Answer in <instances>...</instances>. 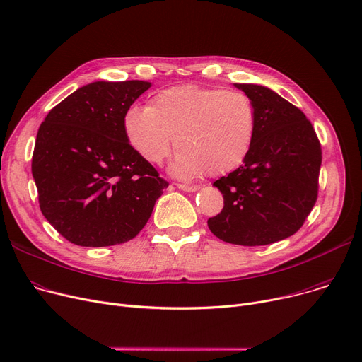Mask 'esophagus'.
<instances>
[{"instance_id": "34e87169", "label": "esophagus", "mask_w": 362, "mask_h": 362, "mask_svg": "<svg viewBox=\"0 0 362 362\" xmlns=\"http://www.w3.org/2000/svg\"><path fill=\"white\" fill-rule=\"evenodd\" d=\"M176 186L180 189V191H185V192H197L199 189V186H191V185H183V183H179Z\"/></svg>"}]
</instances>
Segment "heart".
<instances>
[{
	"label": "heart",
	"instance_id": "obj_1",
	"mask_svg": "<svg viewBox=\"0 0 362 362\" xmlns=\"http://www.w3.org/2000/svg\"><path fill=\"white\" fill-rule=\"evenodd\" d=\"M257 129V111L239 90L179 85L160 90L146 107H130L123 116L129 145L146 163L161 164L171 145L179 149L171 173L221 176L248 157Z\"/></svg>",
	"mask_w": 362,
	"mask_h": 362
}]
</instances>
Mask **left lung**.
<instances>
[{
  "mask_svg": "<svg viewBox=\"0 0 362 362\" xmlns=\"http://www.w3.org/2000/svg\"><path fill=\"white\" fill-rule=\"evenodd\" d=\"M233 86L252 100L257 129L243 164L213 183L224 206L208 227L224 242L269 245L296 233L311 213L321 145L305 114L277 92L257 83Z\"/></svg>",
  "mask_w": 362,
  "mask_h": 362,
  "instance_id": "8db88e82",
  "label": "left lung"
}]
</instances>
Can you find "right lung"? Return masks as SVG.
Returning <instances> with one entry per match:
<instances>
[{
	"label": "right lung",
	"instance_id": "obj_1",
	"mask_svg": "<svg viewBox=\"0 0 362 362\" xmlns=\"http://www.w3.org/2000/svg\"><path fill=\"white\" fill-rule=\"evenodd\" d=\"M149 88L145 81L88 83L37 130L32 175L40 206L69 242L100 248L133 239L168 186L123 132L124 112Z\"/></svg>",
	"mask_w": 362,
	"mask_h": 362
}]
</instances>
